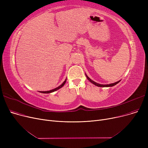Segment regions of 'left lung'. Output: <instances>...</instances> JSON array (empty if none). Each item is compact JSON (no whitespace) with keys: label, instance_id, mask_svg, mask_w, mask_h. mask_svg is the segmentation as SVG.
<instances>
[{"label":"left lung","instance_id":"obj_1","mask_svg":"<svg viewBox=\"0 0 148 148\" xmlns=\"http://www.w3.org/2000/svg\"><path fill=\"white\" fill-rule=\"evenodd\" d=\"M86 76L87 79H88V80H89V82H90L92 83H93L94 84H95V86H98V87H112V86H114V85H116V84H118V83L120 82V81H119V82H117L114 83H112V84H99V83H98L95 82L94 81L92 80L86 74Z\"/></svg>","mask_w":148,"mask_h":148}]
</instances>
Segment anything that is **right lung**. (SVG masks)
<instances>
[{"instance_id": "1", "label": "right lung", "mask_w": 148, "mask_h": 148, "mask_svg": "<svg viewBox=\"0 0 148 148\" xmlns=\"http://www.w3.org/2000/svg\"><path fill=\"white\" fill-rule=\"evenodd\" d=\"M66 79L64 82V83H62L61 85H60V86H59V87H58V88H55V89H52V90H49V91H42V92H41V93H44V94H49V93H51V92H53L56 91V90H57L59 89L60 88H61L62 86H63L65 84V83H66Z\"/></svg>"}]
</instances>
